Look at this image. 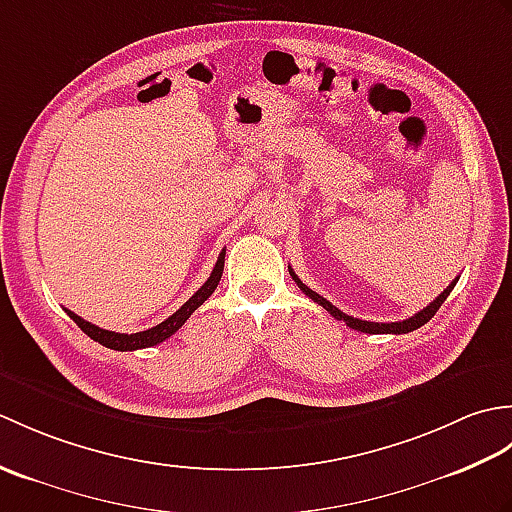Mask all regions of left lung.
I'll return each mask as SVG.
<instances>
[{
	"mask_svg": "<svg viewBox=\"0 0 512 512\" xmlns=\"http://www.w3.org/2000/svg\"><path fill=\"white\" fill-rule=\"evenodd\" d=\"M288 270H290V277L295 279V284L303 290V295H308L314 303H319V306H323L325 310H328L336 321H343V323L347 325V328L358 330V332H365V334H407V332L418 330L420 325L427 323V321L433 317V314H436V312L440 310V306L444 303V299L449 297V292L453 290V286L458 284V277H455V281H451V284L447 286V290H444L442 295H440L436 301H431L427 308H422L418 314H413V317H409V319H405V321H396V323H374V321L354 319V317H350V314L341 312L339 308L332 306V303H330L328 299H323L321 295H317V292L310 290L306 284H303V281L295 275V270H292L290 266H288Z\"/></svg>",
	"mask_w": 512,
	"mask_h": 512,
	"instance_id": "8db88e82",
	"label": "left lung"
}]
</instances>
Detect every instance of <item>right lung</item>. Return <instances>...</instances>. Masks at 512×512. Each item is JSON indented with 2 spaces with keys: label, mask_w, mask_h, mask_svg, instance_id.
<instances>
[{
  "label": "right lung",
  "mask_w": 512,
  "mask_h": 512,
  "mask_svg": "<svg viewBox=\"0 0 512 512\" xmlns=\"http://www.w3.org/2000/svg\"><path fill=\"white\" fill-rule=\"evenodd\" d=\"M224 255H226V250H222L220 253V257H217V262H215V268H213V273H211V277L204 281V286L195 292V295L184 303V306L180 308V310H176L171 314L169 319H165L162 323H158V325H154V328H149V330H145V332H136V334H121V332H110V330H103V328H99V325H94V323H90V321H85V319H81L79 314H74V312H70V310H65L70 314V319L79 325V328L90 336V339H94L96 343H101V345H105V347H110V350H118V352H134V350H143V347H151V345H158V343H162V341H167L171 334H176L182 325H184V321H187L191 314L198 310L202 303L209 299L213 292H215V288H217V284H220V279H222V270H224Z\"/></svg>",
  "instance_id": "1"
}]
</instances>
